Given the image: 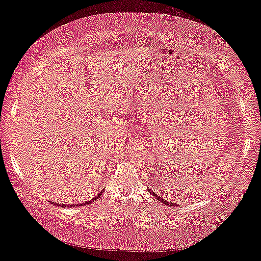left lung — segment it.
Here are the masks:
<instances>
[{"label": "left lung", "mask_w": 261, "mask_h": 261, "mask_svg": "<svg viewBox=\"0 0 261 261\" xmlns=\"http://www.w3.org/2000/svg\"><path fill=\"white\" fill-rule=\"evenodd\" d=\"M148 191H149V192H152V193H153V191H151V190H148ZM155 198H156V199H158L159 201H162V202H163V204H165V205H169L170 207H171V206H176V205L174 204V202H169V201H168V200H165V199H163V198H162V197H160V196H158V194H156V196H155Z\"/></svg>", "instance_id": "left-lung-1"}]
</instances>
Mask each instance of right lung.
Masks as SVG:
<instances>
[{"label": "right lung", "instance_id": "obj_1", "mask_svg": "<svg viewBox=\"0 0 261 261\" xmlns=\"http://www.w3.org/2000/svg\"><path fill=\"white\" fill-rule=\"evenodd\" d=\"M101 194H102V191H101L99 194H96V196H95L94 198H92L91 200H88V201H86V202H83V204H78V206H79V205H81V206H84V205L91 204V202H93V201H95V200H98L99 198L101 197ZM55 205H57L56 202H55ZM62 207H73V205H62Z\"/></svg>", "mask_w": 261, "mask_h": 261}]
</instances>
